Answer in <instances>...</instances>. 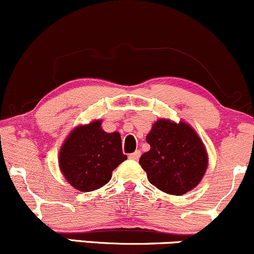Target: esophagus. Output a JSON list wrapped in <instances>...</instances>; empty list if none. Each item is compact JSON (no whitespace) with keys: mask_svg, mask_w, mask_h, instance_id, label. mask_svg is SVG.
<instances>
[{"mask_svg":"<svg viewBox=\"0 0 254 254\" xmlns=\"http://www.w3.org/2000/svg\"><path fill=\"white\" fill-rule=\"evenodd\" d=\"M128 158L132 160H138L140 158V151H135L134 153H130L129 156H128Z\"/></svg>","mask_w":254,"mask_h":254,"instance_id":"34e87169","label":"esophagus"}]
</instances>
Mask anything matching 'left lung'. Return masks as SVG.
<instances>
[{"label":"left lung","instance_id":"obj_1","mask_svg":"<svg viewBox=\"0 0 254 254\" xmlns=\"http://www.w3.org/2000/svg\"><path fill=\"white\" fill-rule=\"evenodd\" d=\"M150 151L140 165L152 186L170 195H184L203 177L208 165L203 142L189 125L159 120L146 136Z\"/></svg>","mask_w":254,"mask_h":254}]
</instances>
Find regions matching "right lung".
<instances>
[{
	"label": "right lung",
	"instance_id": "obj_1",
	"mask_svg": "<svg viewBox=\"0 0 254 254\" xmlns=\"http://www.w3.org/2000/svg\"><path fill=\"white\" fill-rule=\"evenodd\" d=\"M126 159L120 134L104 132L100 120L73 129L59 152L63 175L79 191L103 187L112 178V172Z\"/></svg>",
	"mask_w": 254,
	"mask_h": 254
}]
</instances>
